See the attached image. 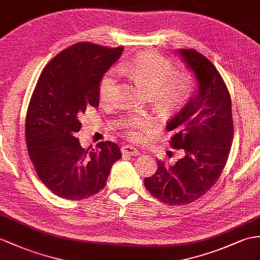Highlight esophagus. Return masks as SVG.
I'll return each instance as SVG.
<instances>
[{"label": "esophagus", "instance_id": "1", "mask_svg": "<svg viewBox=\"0 0 260 260\" xmlns=\"http://www.w3.org/2000/svg\"><path fill=\"white\" fill-rule=\"evenodd\" d=\"M121 151L125 155H132V156L139 155V150L136 147H134V145H124V147H122Z\"/></svg>", "mask_w": 260, "mask_h": 260}]
</instances>
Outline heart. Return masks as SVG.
<instances>
[{
    "label": "heart",
    "mask_w": 260,
    "mask_h": 260,
    "mask_svg": "<svg viewBox=\"0 0 260 260\" xmlns=\"http://www.w3.org/2000/svg\"><path fill=\"white\" fill-rule=\"evenodd\" d=\"M119 71L140 86L154 104L164 110L180 108L192 96L194 81L187 73H176L174 65L164 57L154 53H143L132 60L124 61ZM118 93V72L111 69L99 84V98L105 105L116 100ZM149 124L147 118H131L124 122L132 137L139 136V129Z\"/></svg>",
    "instance_id": "obj_1"
}]
</instances>
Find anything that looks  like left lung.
<instances>
[{"label":"left lung","instance_id":"8db88e82","mask_svg":"<svg viewBox=\"0 0 260 260\" xmlns=\"http://www.w3.org/2000/svg\"><path fill=\"white\" fill-rule=\"evenodd\" d=\"M178 54L198 87L167 124L171 145L184 150L175 164L157 161L154 175L144 179L148 191L168 205H186L200 199L218 180L231 151L233 117L230 92L218 71L194 49Z\"/></svg>","mask_w":260,"mask_h":260}]
</instances>
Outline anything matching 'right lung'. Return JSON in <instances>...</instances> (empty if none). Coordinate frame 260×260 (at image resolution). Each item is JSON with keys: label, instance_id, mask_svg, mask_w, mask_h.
I'll list each match as a JSON object with an SVG mask.
<instances>
[{"label": "right lung", "instance_id": "1", "mask_svg": "<svg viewBox=\"0 0 260 260\" xmlns=\"http://www.w3.org/2000/svg\"><path fill=\"white\" fill-rule=\"evenodd\" d=\"M123 47L78 43L62 50L42 72L28 105L25 136L37 175L54 194L84 200L106 185L121 151L110 141L81 148L76 134L88 107H99V84Z\"/></svg>", "mask_w": 260, "mask_h": 260}]
</instances>
